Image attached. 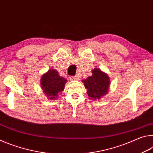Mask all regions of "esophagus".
<instances>
[{
	"label": "esophagus",
	"mask_w": 153,
	"mask_h": 153,
	"mask_svg": "<svg viewBox=\"0 0 153 153\" xmlns=\"http://www.w3.org/2000/svg\"><path fill=\"white\" fill-rule=\"evenodd\" d=\"M78 79V78H77V77L76 76H72V77H70V80L72 82H74V81H77V80Z\"/></svg>",
	"instance_id": "esophagus-1"
}]
</instances>
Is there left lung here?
<instances>
[{
	"instance_id": "1",
	"label": "left lung",
	"mask_w": 153,
	"mask_h": 153,
	"mask_svg": "<svg viewBox=\"0 0 153 153\" xmlns=\"http://www.w3.org/2000/svg\"><path fill=\"white\" fill-rule=\"evenodd\" d=\"M92 75L83 79L84 86L87 89L88 98L92 100H100L108 93L110 87V79L108 75L99 68L93 69Z\"/></svg>"
}]
</instances>
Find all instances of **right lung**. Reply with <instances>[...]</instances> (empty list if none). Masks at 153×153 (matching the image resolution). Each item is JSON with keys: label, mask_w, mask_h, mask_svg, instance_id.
<instances>
[{"label": "right lung", "mask_w": 153, "mask_h": 153, "mask_svg": "<svg viewBox=\"0 0 153 153\" xmlns=\"http://www.w3.org/2000/svg\"><path fill=\"white\" fill-rule=\"evenodd\" d=\"M67 80L59 76L57 71L51 69L44 74L40 79L41 88L48 100H55L63 92Z\"/></svg>", "instance_id": "right-lung-1"}]
</instances>
